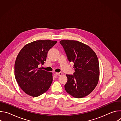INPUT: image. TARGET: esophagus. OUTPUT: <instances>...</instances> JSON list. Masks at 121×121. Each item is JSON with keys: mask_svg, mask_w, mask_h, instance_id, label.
<instances>
[{"mask_svg": "<svg viewBox=\"0 0 121 121\" xmlns=\"http://www.w3.org/2000/svg\"><path fill=\"white\" fill-rule=\"evenodd\" d=\"M56 74L57 75L59 76H60L62 75V74H63L61 72H59V73H58V72H56Z\"/></svg>", "mask_w": 121, "mask_h": 121, "instance_id": "34e87169", "label": "esophagus"}]
</instances>
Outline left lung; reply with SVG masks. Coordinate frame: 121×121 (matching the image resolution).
Segmentation results:
<instances>
[{"label": "left lung", "mask_w": 121, "mask_h": 121, "mask_svg": "<svg viewBox=\"0 0 121 121\" xmlns=\"http://www.w3.org/2000/svg\"><path fill=\"white\" fill-rule=\"evenodd\" d=\"M60 43L64 47L68 60L74 63L73 75H66V91L76 98L90 94L97 85L99 66L95 52L88 45L75 40H63Z\"/></svg>", "instance_id": "obj_1"}]
</instances>
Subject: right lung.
<instances>
[{
    "instance_id": "add662e5",
    "label": "right lung",
    "mask_w": 121,
    "mask_h": 121,
    "mask_svg": "<svg viewBox=\"0 0 121 121\" xmlns=\"http://www.w3.org/2000/svg\"><path fill=\"white\" fill-rule=\"evenodd\" d=\"M56 41L39 40L26 44L17 56L15 63V77L22 90L27 94L36 97L50 87L53 73L38 68L46 60L49 50Z\"/></svg>"
}]
</instances>
